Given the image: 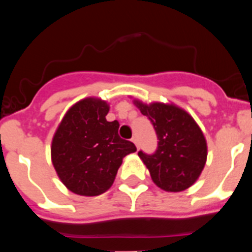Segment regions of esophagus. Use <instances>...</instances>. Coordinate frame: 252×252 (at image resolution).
I'll use <instances>...</instances> for the list:
<instances>
[{
	"mask_svg": "<svg viewBox=\"0 0 252 252\" xmlns=\"http://www.w3.org/2000/svg\"><path fill=\"white\" fill-rule=\"evenodd\" d=\"M131 141H133V142H134V144H135V146H136V147H138V149H139V142H138V139H136V138H135V136H134V138H133V139H131Z\"/></svg>",
	"mask_w": 252,
	"mask_h": 252,
	"instance_id": "obj_1",
	"label": "esophagus"
}]
</instances>
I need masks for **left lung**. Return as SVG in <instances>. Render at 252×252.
<instances>
[{
  "instance_id": "left-lung-1",
  "label": "left lung",
  "mask_w": 252,
  "mask_h": 252,
  "mask_svg": "<svg viewBox=\"0 0 252 252\" xmlns=\"http://www.w3.org/2000/svg\"><path fill=\"white\" fill-rule=\"evenodd\" d=\"M134 105L150 119L158 139L155 154L139 151L152 180L164 191L179 192L191 187L207 159L204 133L191 116L173 103L134 100Z\"/></svg>"
}]
</instances>
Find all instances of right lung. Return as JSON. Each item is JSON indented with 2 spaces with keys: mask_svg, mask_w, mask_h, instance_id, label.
Instances as JSON below:
<instances>
[{
  "mask_svg": "<svg viewBox=\"0 0 252 252\" xmlns=\"http://www.w3.org/2000/svg\"><path fill=\"white\" fill-rule=\"evenodd\" d=\"M106 101L86 97L61 121L51 145V158L61 182L81 196H97L112 187L123 158L135 145L118 135L119 123L106 119Z\"/></svg>",
  "mask_w": 252,
  "mask_h": 252,
  "instance_id": "1",
  "label": "right lung"
}]
</instances>
